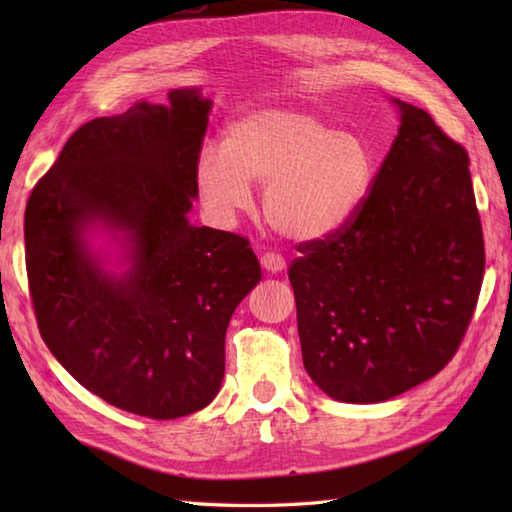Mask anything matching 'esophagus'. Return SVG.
I'll return each mask as SVG.
<instances>
[{
  "mask_svg": "<svg viewBox=\"0 0 512 512\" xmlns=\"http://www.w3.org/2000/svg\"><path fill=\"white\" fill-rule=\"evenodd\" d=\"M262 266L268 270V273H281V270L286 268V259L279 253H273V250H270V253H264Z\"/></svg>",
  "mask_w": 512,
  "mask_h": 512,
  "instance_id": "esophagus-1",
  "label": "esophagus"
}]
</instances>
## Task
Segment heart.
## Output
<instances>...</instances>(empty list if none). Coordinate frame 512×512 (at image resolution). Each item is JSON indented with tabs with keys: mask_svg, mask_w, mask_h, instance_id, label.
<instances>
[{
	"mask_svg": "<svg viewBox=\"0 0 512 512\" xmlns=\"http://www.w3.org/2000/svg\"><path fill=\"white\" fill-rule=\"evenodd\" d=\"M195 178L204 204L228 217L264 187V215L281 235L312 242L339 231L372 189L374 158L361 138L297 107H259L228 125L224 147L204 145Z\"/></svg>",
	"mask_w": 512,
	"mask_h": 512,
	"instance_id": "b5f03b06",
	"label": "heart"
}]
</instances>
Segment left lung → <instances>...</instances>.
Wrapping results in <instances>:
<instances>
[{
	"label": "left lung",
	"mask_w": 512,
	"mask_h": 512,
	"mask_svg": "<svg viewBox=\"0 0 512 512\" xmlns=\"http://www.w3.org/2000/svg\"><path fill=\"white\" fill-rule=\"evenodd\" d=\"M394 103L398 136L367 200L288 268L303 367L343 402H383L436 376L484 279L469 154L420 107Z\"/></svg>",
	"instance_id": "obj_1"
}]
</instances>
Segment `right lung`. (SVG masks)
<instances>
[{
    "label": "right lung",
    "instance_id": "obj_1",
    "mask_svg": "<svg viewBox=\"0 0 512 512\" xmlns=\"http://www.w3.org/2000/svg\"><path fill=\"white\" fill-rule=\"evenodd\" d=\"M211 101L171 90L81 125L26 204L32 306L54 358L110 405L154 420L204 409L224 378L235 308L262 279L248 239L193 226ZM94 223L124 235L123 276L89 250Z\"/></svg>",
    "mask_w": 512,
    "mask_h": 512
}]
</instances>
